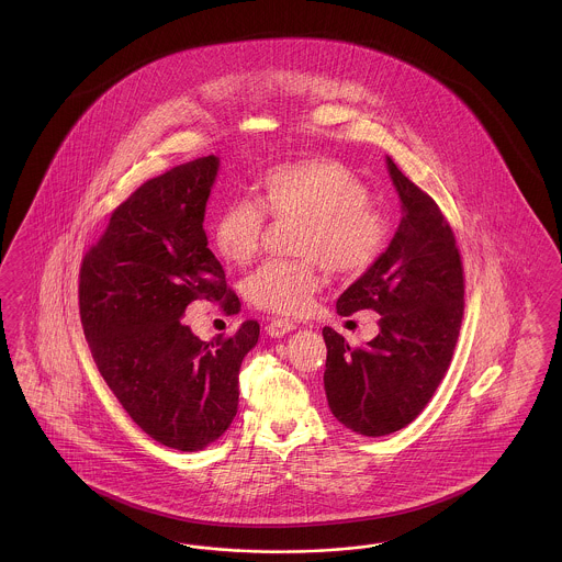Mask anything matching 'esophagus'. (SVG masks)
I'll use <instances>...</instances> for the list:
<instances>
[{
  "mask_svg": "<svg viewBox=\"0 0 562 562\" xmlns=\"http://www.w3.org/2000/svg\"><path fill=\"white\" fill-rule=\"evenodd\" d=\"M294 326L291 321H282V318H278V321H271L268 324V335L271 339H282L284 335H289V333H293Z\"/></svg>",
  "mask_w": 562,
  "mask_h": 562,
  "instance_id": "obj_1",
  "label": "esophagus"
}]
</instances>
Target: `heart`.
<instances>
[{
    "mask_svg": "<svg viewBox=\"0 0 562 562\" xmlns=\"http://www.w3.org/2000/svg\"><path fill=\"white\" fill-rule=\"evenodd\" d=\"M266 213L303 218L299 255L305 261H269L248 280L250 301L280 316L307 314L321 291L322 266L337 276H358L373 266L387 240L383 214L369 204L364 183L330 158L289 161L257 183V204L234 200L213 221V244L232 266H248L266 229Z\"/></svg>",
    "mask_w": 562,
    "mask_h": 562,
    "instance_id": "1",
    "label": "heart"
}]
</instances>
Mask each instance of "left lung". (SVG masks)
I'll return each mask as SVG.
<instances>
[{
  "label": "left lung",
  "mask_w": 562,
  "mask_h": 562,
  "mask_svg": "<svg viewBox=\"0 0 562 562\" xmlns=\"http://www.w3.org/2000/svg\"><path fill=\"white\" fill-rule=\"evenodd\" d=\"M401 198L394 238L348 291L337 314L374 310L379 333L364 348L324 326V392L333 415L362 436L408 426L447 373L463 318V269L453 229L426 191L385 158Z\"/></svg>",
  "instance_id": "1"
}]
</instances>
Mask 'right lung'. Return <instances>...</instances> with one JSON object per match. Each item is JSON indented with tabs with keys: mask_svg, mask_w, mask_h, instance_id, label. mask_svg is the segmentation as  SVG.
Instances as JSON below:
<instances>
[{
	"mask_svg": "<svg viewBox=\"0 0 562 562\" xmlns=\"http://www.w3.org/2000/svg\"><path fill=\"white\" fill-rule=\"evenodd\" d=\"M218 166L209 156L143 183L80 269L81 326L99 373L138 428L188 453L232 426L241 360L259 341L255 321L211 344L183 322L193 301L240 312L204 229Z\"/></svg>",
	"mask_w": 562,
	"mask_h": 562,
	"instance_id": "1",
	"label": "right lung"
}]
</instances>
